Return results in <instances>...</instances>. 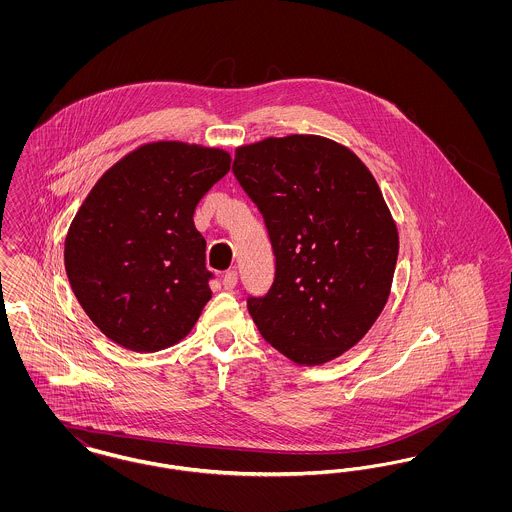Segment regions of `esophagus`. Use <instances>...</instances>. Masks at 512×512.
<instances>
[{
  "label": "esophagus",
  "mask_w": 512,
  "mask_h": 512,
  "mask_svg": "<svg viewBox=\"0 0 512 512\" xmlns=\"http://www.w3.org/2000/svg\"><path fill=\"white\" fill-rule=\"evenodd\" d=\"M238 284V272L236 270H228L224 276H222V286L224 290H234Z\"/></svg>",
  "instance_id": "1"
}]
</instances>
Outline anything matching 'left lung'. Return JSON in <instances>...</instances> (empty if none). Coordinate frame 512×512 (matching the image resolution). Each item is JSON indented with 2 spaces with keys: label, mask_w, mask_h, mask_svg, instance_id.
Masks as SVG:
<instances>
[{
  "label": "left lung",
  "mask_w": 512,
  "mask_h": 512,
  "mask_svg": "<svg viewBox=\"0 0 512 512\" xmlns=\"http://www.w3.org/2000/svg\"><path fill=\"white\" fill-rule=\"evenodd\" d=\"M232 171L261 211L274 282L247 297L261 336L297 365H324L380 317L399 234L374 176L345 146L313 134L236 149Z\"/></svg>",
  "instance_id": "obj_1"
}]
</instances>
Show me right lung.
<instances>
[{
  "label": "right lung",
  "mask_w": 512,
  "mask_h": 512,
  "mask_svg": "<svg viewBox=\"0 0 512 512\" xmlns=\"http://www.w3.org/2000/svg\"><path fill=\"white\" fill-rule=\"evenodd\" d=\"M230 153L184 142L140 146L105 172L65 240L74 295L109 340L153 353L186 338L211 299L199 199Z\"/></svg>",
  "instance_id": "1"
}]
</instances>
